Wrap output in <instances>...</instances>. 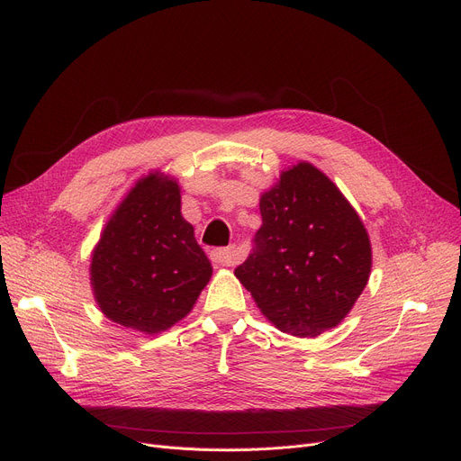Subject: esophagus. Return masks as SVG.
<instances>
[{
	"instance_id": "34e87169",
	"label": "esophagus",
	"mask_w": 461,
	"mask_h": 461,
	"mask_svg": "<svg viewBox=\"0 0 461 461\" xmlns=\"http://www.w3.org/2000/svg\"><path fill=\"white\" fill-rule=\"evenodd\" d=\"M211 261L214 265H222V267H230V265L235 263V249H216L211 252Z\"/></svg>"
}]
</instances>
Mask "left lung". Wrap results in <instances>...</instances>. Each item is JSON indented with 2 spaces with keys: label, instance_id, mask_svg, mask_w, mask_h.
I'll list each match as a JSON object with an SVG mask.
<instances>
[{
  "label": "left lung",
  "instance_id": "8db88e82",
  "mask_svg": "<svg viewBox=\"0 0 461 461\" xmlns=\"http://www.w3.org/2000/svg\"><path fill=\"white\" fill-rule=\"evenodd\" d=\"M259 212L252 252L235 276L282 332L318 336L336 327L372 269L357 211L316 166L299 162L261 194Z\"/></svg>",
  "mask_w": 461,
  "mask_h": 461
}]
</instances>
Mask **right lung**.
Segmentation results:
<instances>
[{
    "mask_svg": "<svg viewBox=\"0 0 461 461\" xmlns=\"http://www.w3.org/2000/svg\"><path fill=\"white\" fill-rule=\"evenodd\" d=\"M211 273L181 216L179 185L158 172L134 185L91 254V285L104 316L145 334L183 320Z\"/></svg>",
    "mask_w": 461,
    "mask_h": 461,
    "instance_id": "add662e5",
    "label": "right lung"
}]
</instances>
